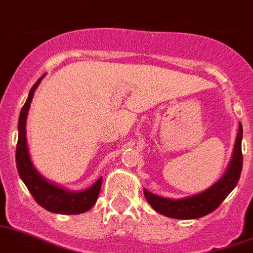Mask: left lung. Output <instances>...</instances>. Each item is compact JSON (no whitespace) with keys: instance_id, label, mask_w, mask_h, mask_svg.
<instances>
[{"instance_id":"left-lung-1","label":"left lung","mask_w":253,"mask_h":253,"mask_svg":"<svg viewBox=\"0 0 253 253\" xmlns=\"http://www.w3.org/2000/svg\"><path fill=\"white\" fill-rule=\"evenodd\" d=\"M242 137H243V128L239 123L238 134H237L234 148H233L232 159L223 176L216 183H213L210 188H207L201 193L193 194L189 197L178 198V200L161 197V196L151 193L147 189H143L144 197L148 204L152 206L153 210L161 215L182 220L198 219L216 210L219 205L228 197V194L235 188L241 176L242 165H243Z\"/></svg>"}]
</instances>
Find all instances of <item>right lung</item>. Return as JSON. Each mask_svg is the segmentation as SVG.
I'll return each instance as SVG.
<instances>
[{
	"label": "right lung",
	"instance_id": "1",
	"mask_svg": "<svg viewBox=\"0 0 253 253\" xmlns=\"http://www.w3.org/2000/svg\"><path fill=\"white\" fill-rule=\"evenodd\" d=\"M44 75L36 82L29 94H28L27 102L24 103L20 111L18 123V146H16V168L24 184L27 185L30 194L33 196L37 204L43 209L55 213H64V215H77V213L85 212L90 210V207L96 204L97 197L100 194L101 184H102V176L98 178L89 188L84 191H70L64 187L49 182L41 172L34 168L29 156L27 143V118L28 111L30 109V103L33 100L34 92L40 85Z\"/></svg>",
	"mask_w": 253,
	"mask_h": 253
}]
</instances>
